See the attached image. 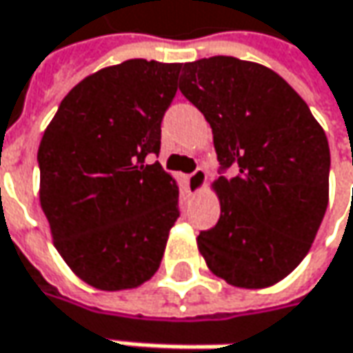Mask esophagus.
Returning a JSON list of instances; mask_svg holds the SVG:
<instances>
[{
	"mask_svg": "<svg viewBox=\"0 0 353 353\" xmlns=\"http://www.w3.org/2000/svg\"><path fill=\"white\" fill-rule=\"evenodd\" d=\"M203 185H205V170H203V168H197L195 172L189 174V188L197 193V191H201Z\"/></svg>",
	"mask_w": 353,
	"mask_h": 353,
	"instance_id": "34e87169",
	"label": "esophagus"
}]
</instances>
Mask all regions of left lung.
Listing matches in <instances>:
<instances>
[{
    "instance_id": "left-lung-1",
    "label": "left lung",
    "mask_w": 353,
    "mask_h": 353,
    "mask_svg": "<svg viewBox=\"0 0 353 353\" xmlns=\"http://www.w3.org/2000/svg\"><path fill=\"white\" fill-rule=\"evenodd\" d=\"M179 92L213 128L223 172L214 181L221 219L199 232V252L230 285H274L307 256L326 213V134L299 93L261 64L201 58L183 64Z\"/></svg>"
}]
</instances>
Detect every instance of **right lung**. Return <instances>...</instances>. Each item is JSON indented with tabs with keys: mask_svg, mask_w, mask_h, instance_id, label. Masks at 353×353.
I'll use <instances>...</instances> for the list:
<instances>
[{
	"mask_svg": "<svg viewBox=\"0 0 353 353\" xmlns=\"http://www.w3.org/2000/svg\"><path fill=\"white\" fill-rule=\"evenodd\" d=\"M181 64L127 60L62 99L39 146L41 207L72 272L101 291L148 281L179 216V188L160 162L162 119Z\"/></svg>",
	"mask_w": 353,
	"mask_h": 353,
	"instance_id": "right-lung-1",
	"label": "right lung"
}]
</instances>
